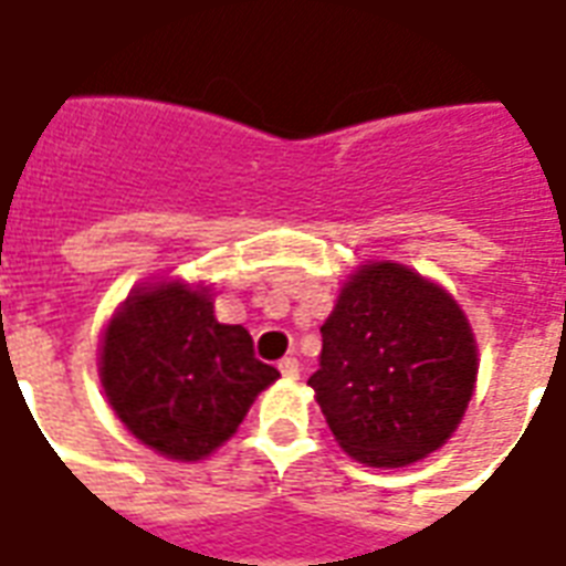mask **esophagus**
Instances as JSON below:
<instances>
[{
    "label": "esophagus",
    "mask_w": 566,
    "mask_h": 566,
    "mask_svg": "<svg viewBox=\"0 0 566 566\" xmlns=\"http://www.w3.org/2000/svg\"><path fill=\"white\" fill-rule=\"evenodd\" d=\"M277 368H280V374H283V377H286V379H295L301 374V361H298V358H292V356L280 358Z\"/></svg>",
    "instance_id": "34e87169"
}]
</instances>
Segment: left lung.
<instances>
[{
	"label": "left lung",
	"instance_id": "left-lung-1",
	"mask_svg": "<svg viewBox=\"0 0 566 566\" xmlns=\"http://www.w3.org/2000/svg\"><path fill=\"white\" fill-rule=\"evenodd\" d=\"M344 452L401 468L447 443L476 382V344L458 304L395 262L349 280L323 325L307 379Z\"/></svg>",
	"mask_w": 566,
	"mask_h": 566
}]
</instances>
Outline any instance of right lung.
<instances>
[{
    "instance_id": "1",
    "label": "right lung",
    "mask_w": 566,
    "mask_h": 566,
    "mask_svg": "<svg viewBox=\"0 0 566 566\" xmlns=\"http://www.w3.org/2000/svg\"><path fill=\"white\" fill-rule=\"evenodd\" d=\"M277 377L243 325L217 323L208 292L180 283L132 292L102 344V386L119 422L180 461L226 443Z\"/></svg>"
}]
</instances>
